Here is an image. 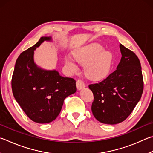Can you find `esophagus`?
Masks as SVG:
<instances>
[{
	"mask_svg": "<svg viewBox=\"0 0 153 153\" xmlns=\"http://www.w3.org/2000/svg\"><path fill=\"white\" fill-rule=\"evenodd\" d=\"M76 86H77V88L78 89V90H82V89L85 87V83L82 81V80L78 79L76 82Z\"/></svg>",
	"mask_w": 153,
	"mask_h": 153,
	"instance_id": "esophagus-1",
	"label": "esophagus"
}]
</instances>
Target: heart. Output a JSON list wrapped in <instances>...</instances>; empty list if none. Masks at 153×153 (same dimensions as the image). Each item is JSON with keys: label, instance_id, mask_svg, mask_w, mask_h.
Listing matches in <instances>:
<instances>
[{"label": "heart", "instance_id": "b5f03b06", "mask_svg": "<svg viewBox=\"0 0 153 153\" xmlns=\"http://www.w3.org/2000/svg\"><path fill=\"white\" fill-rule=\"evenodd\" d=\"M98 43H91L75 51L74 57L79 64L85 65V74L92 79H101L106 76L111 65V54L103 51ZM65 63L70 70H77V65L71 57H66Z\"/></svg>", "mask_w": 153, "mask_h": 153}]
</instances>
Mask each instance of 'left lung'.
<instances>
[{
    "instance_id": "1",
    "label": "left lung",
    "mask_w": 153,
    "mask_h": 153,
    "mask_svg": "<svg viewBox=\"0 0 153 153\" xmlns=\"http://www.w3.org/2000/svg\"><path fill=\"white\" fill-rule=\"evenodd\" d=\"M121 60L102 82L89 85L94 94L91 112L102 123L116 124L128 118L142 96L144 83L139 59L120 44Z\"/></svg>"
}]
</instances>
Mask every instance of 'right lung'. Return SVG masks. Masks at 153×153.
I'll list each match as a JSON object with an SVG mask.
<instances>
[{
	"mask_svg": "<svg viewBox=\"0 0 153 153\" xmlns=\"http://www.w3.org/2000/svg\"><path fill=\"white\" fill-rule=\"evenodd\" d=\"M44 41L22 52L16 61L11 85L13 96L26 115L35 123H51L59 114L64 100L77 90L76 80L60 76L56 70H45L35 64L34 51Z\"/></svg>",
	"mask_w": 153,
	"mask_h": 153,
	"instance_id": "add662e5",
	"label": "right lung"
}]
</instances>
